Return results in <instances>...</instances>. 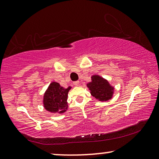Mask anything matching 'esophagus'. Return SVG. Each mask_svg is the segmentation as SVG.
Listing matches in <instances>:
<instances>
[{"label":"esophagus","instance_id":"1","mask_svg":"<svg viewBox=\"0 0 159 159\" xmlns=\"http://www.w3.org/2000/svg\"><path fill=\"white\" fill-rule=\"evenodd\" d=\"M73 84H74V85H79V80H76V81L73 82Z\"/></svg>","mask_w":159,"mask_h":159}]
</instances>
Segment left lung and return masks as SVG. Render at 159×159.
Listing matches in <instances>:
<instances>
[{"instance_id":"8db88e82","label":"left lung","mask_w":159,"mask_h":159,"mask_svg":"<svg viewBox=\"0 0 159 159\" xmlns=\"http://www.w3.org/2000/svg\"><path fill=\"white\" fill-rule=\"evenodd\" d=\"M87 85L93 96L100 101H106L112 98L114 89L106 80L99 75H93L91 82L89 83Z\"/></svg>"}]
</instances>
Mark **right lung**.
Here are the masks:
<instances>
[{
    "label": "right lung",
    "mask_w": 159,
    "mask_h": 159,
    "mask_svg": "<svg viewBox=\"0 0 159 159\" xmlns=\"http://www.w3.org/2000/svg\"><path fill=\"white\" fill-rule=\"evenodd\" d=\"M70 87L64 89L59 83L52 82L44 95L45 109L53 113H63L66 111L68 93Z\"/></svg>",
    "instance_id": "right-lung-1"
}]
</instances>
